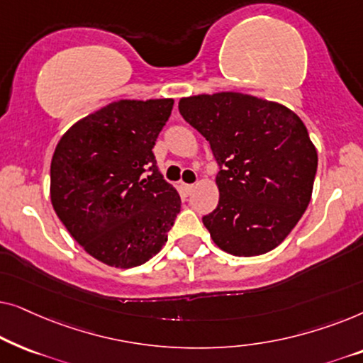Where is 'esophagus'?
Returning a JSON list of instances; mask_svg holds the SVG:
<instances>
[{"mask_svg": "<svg viewBox=\"0 0 363 363\" xmlns=\"http://www.w3.org/2000/svg\"><path fill=\"white\" fill-rule=\"evenodd\" d=\"M193 188H195V185H188V183H182V190L185 195H190V193L193 191Z\"/></svg>", "mask_w": 363, "mask_h": 363, "instance_id": "esophagus-1", "label": "esophagus"}]
</instances>
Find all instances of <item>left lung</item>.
<instances>
[{
	"label": "left lung",
	"instance_id": "left-lung-1",
	"mask_svg": "<svg viewBox=\"0 0 363 363\" xmlns=\"http://www.w3.org/2000/svg\"><path fill=\"white\" fill-rule=\"evenodd\" d=\"M182 117L210 142L220 172L216 210L203 225L233 256L279 246L304 215L317 150L291 108L241 92L183 97Z\"/></svg>",
	"mask_w": 363,
	"mask_h": 363
}]
</instances>
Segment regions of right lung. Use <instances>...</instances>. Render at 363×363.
<instances>
[{
    "instance_id": "1",
    "label": "right lung",
    "mask_w": 363,
    "mask_h": 363,
    "mask_svg": "<svg viewBox=\"0 0 363 363\" xmlns=\"http://www.w3.org/2000/svg\"><path fill=\"white\" fill-rule=\"evenodd\" d=\"M172 108L173 99L112 102L74 123L54 150V211L104 264L127 269L147 262L180 213V195L163 180L152 152Z\"/></svg>"
}]
</instances>
